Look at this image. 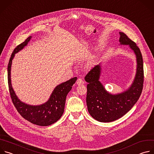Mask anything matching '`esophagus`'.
Returning <instances> with one entry per match:
<instances>
[{"label":"esophagus","mask_w":154,"mask_h":154,"mask_svg":"<svg viewBox=\"0 0 154 154\" xmlns=\"http://www.w3.org/2000/svg\"><path fill=\"white\" fill-rule=\"evenodd\" d=\"M84 83H85L84 81L82 79H80V78H79L77 79V82H76V83L77 85H83V84H84Z\"/></svg>","instance_id":"34e87169"}]
</instances>
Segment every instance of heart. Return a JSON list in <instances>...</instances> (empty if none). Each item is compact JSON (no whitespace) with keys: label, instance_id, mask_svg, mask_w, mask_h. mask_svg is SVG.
Listing matches in <instances>:
<instances>
[{"label":"heart","instance_id":"b5f03b06","mask_svg":"<svg viewBox=\"0 0 154 154\" xmlns=\"http://www.w3.org/2000/svg\"><path fill=\"white\" fill-rule=\"evenodd\" d=\"M94 61H95V60H94V58L93 57H91L89 60H88V62H87V64H86V67L87 68H91L92 66L94 64Z\"/></svg>","mask_w":154,"mask_h":154}]
</instances>
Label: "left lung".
<instances>
[{
    "instance_id": "8db88e82",
    "label": "left lung",
    "mask_w": 154,
    "mask_h": 154,
    "mask_svg": "<svg viewBox=\"0 0 154 154\" xmlns=\"http://www.w3.org/2000/svg\"><path fill=\"white\" fill-rule=\"evenodd\" d=\"M121 45H128L137 58V72L129 88L124 92L112 94L108 92L99 81L101 66L98 64L86 74L88 82L86 105L90 115L102 122L116 121L125 115L140 98L143 88L144 71L141 52L136 43L123 32H119Z\"/></svg>"
}]
</instances>
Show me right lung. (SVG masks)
Segmentation results:
<instances>
[{
    "mask_svg": "<svg viewBox=\"0 0 154 154\" xmlns=\"http://www.w3.org/2000/svg\"><path fill=\"white\" fill-rule=\"evenodd\" d=\"M32 36L20 44L13 51L8 65V83L12 102L18 113L24 119L32 124L40 126H48L57 122L63 115L66 97L72 89L77 78L70 80L57 85L52 93L49 100L39 105H30L21 102L16 95L11 83V67L15 54L23 49L28 44Z\"/></svg>",
    "mask_w": 154,
    "mask_h": 154,
    "instance_id": "1",
    "label": "right lung"
}]
</instances>
